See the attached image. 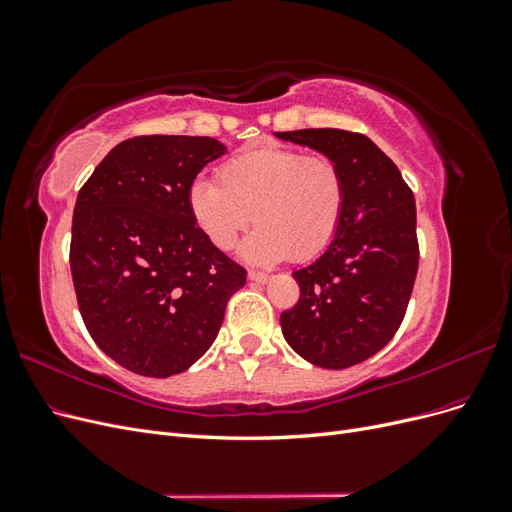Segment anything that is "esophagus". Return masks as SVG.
Here are the masks:
<instances>
[{"label":"esophagus","mask_w":512,"mask_h":512,"mask_svg":"<svg viewBox=\"0 0 512 512\" xmlns=\"http://www.w3.org/2000/svg\"><path fill=\"white\" fill-rule=\"evenodd\" d=\"M247 277H250V280L256 282V284H265V282H269L271 275L260 273V271H250V273H247Z\"/></svg>","instance_id":"1"}]
</instances>
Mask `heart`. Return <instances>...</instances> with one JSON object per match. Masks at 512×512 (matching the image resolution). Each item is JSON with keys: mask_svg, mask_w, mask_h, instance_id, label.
Returning <instances> with one entry per match:
<instances>
[{"mask_svg": "<svg viewBox=\"0 0 512 512\" xmlns=\"http://www.w3.org/2000/svg\"><path fill=\"white\" fill-rule=\"evenodd\" d=\"M346 179L327 156L282 145L247 147L218 168V181L196 179L188 207L218 250H232L252 215L258 224L243 256L260 265L309 260L327 250L346 213Z\"/></svg>", "mask_w": 512, "mask_h": 512, "instance_id": "b5f03b06", "label": "heart"}]
</instances>
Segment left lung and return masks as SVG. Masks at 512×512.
<instances>
[{
    "label": "left lung",
    "instance_id": "1",
    "mask_svg": "<svg viewBox=\"0 0 512 512\" xmlns=\"http://www.w3.org/2000/svg\"><path fill=\"white\" fill-rule=\"evenodd\" d=\"M342 168L346 213L333 243L294 271L301 297L280 316L290 348L324 369L380 352L406 316L418 271L414 194L399 168L365 134L337 128L275 132Z\"/></svg>",
    "mask_w": 512,
    "mask_h": 512
}]
</instances>
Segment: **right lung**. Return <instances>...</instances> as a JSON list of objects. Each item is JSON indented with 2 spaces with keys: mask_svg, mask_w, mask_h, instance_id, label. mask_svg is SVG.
<instances>
[{
  "mask_svg": "<svg viewBox=\"0 0 512 512\" xmlns=\"http://www.w3.org/2000/svg\"><path fill=\"white\" fill-rule=\"evenodd\" d=\"M226 147L209 136H134L108 151L76 198L70 271L85 327L138 376L194 365L222 327L245 269L220 252L188 190Z\"/></svg>",
  "mask_w": 512,
  "mask_h": 512,
  "instance_id": "1",
  "label": "right lung"
}]
</instances>
